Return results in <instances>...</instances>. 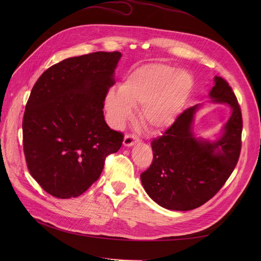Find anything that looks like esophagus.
Returning <instances> with one entry per match:
<instances>
[{"label":"esophagus","instance_id":"esophagus-1","mask_svg":"<svg viewBox=\"0 0 261 261\" xmlns=\"http://www.w3.org/2000/svg\"><path fill=\"white\" fill-rule=\"evenodd\" d=\"M139 141H140V139H139L138 136L133 135V134H127V135H125V137H124L123 144H124V146H126V147H130V146H133L134 144L139 143Z\"/></svg>","mask_w":261,"mask_h":261}]
</instances>
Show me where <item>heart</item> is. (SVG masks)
Segmentation results:
<instances>
[{"mask_svg":"<svg viewBox=\"0 0 261 261\" xmlns=\"http://www.w3.org/2000/svg\"><path fill=\"white\" fill-rule=\"evenodd\" d=\"M192 89V80L174 67L153 63L126 76L117 91H110L106 106L114 125L133 116L132 107H141V122L148 129L161 130L175 121Z\"/></svg>","mask_w":261,"mask_h":261,"instance_id":"heart-1","label":"heart"}]
</instances>
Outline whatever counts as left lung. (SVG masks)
Segmentation results:
<instances>
[{
  "label": "left lung",
  "mask_w": 261,
  "mask_h": 261,
  "mask_svg": "<svg viewBox=\"0 0 261 261\" xmlns=\"http://www.w3.org/2000/svg\"><path fill=\"white\" fill-rule=\"evenodd\" d=\"M210 98L232 108L223 135L215 143L196 139L192 132L199 106L180 113L163 135L151 141L153 159L140 174L145 191L161 207L187 211L202 206L225 184L238 164L242 148L243 118L231 86L215 77Z\"/></svg>",
  "instance_id": "obj_1"
}]
</instances>
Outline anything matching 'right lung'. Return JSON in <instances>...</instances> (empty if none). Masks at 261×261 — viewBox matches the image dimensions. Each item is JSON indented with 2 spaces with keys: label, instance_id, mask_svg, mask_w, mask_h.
Instances as JSON below:
<instances>
[{
  "label": "right lung",
  "instance_id": "right-lung-1",
  "mask_svg": "<svg viewBox=\"0 0 261 261\" xmlns=\"http://www.w3.org/2000/svg\"><path fill=\"white\" fill-rule=\"evenodd\" d=\"M122 54L93 52L69 58L38 78L22 118L27 168L57 198L84 194L118 151L124 135L105 121V99Z\"/></svg>",
  "mask_w": 261,
  "mask_h": 261
}]
</instances>
